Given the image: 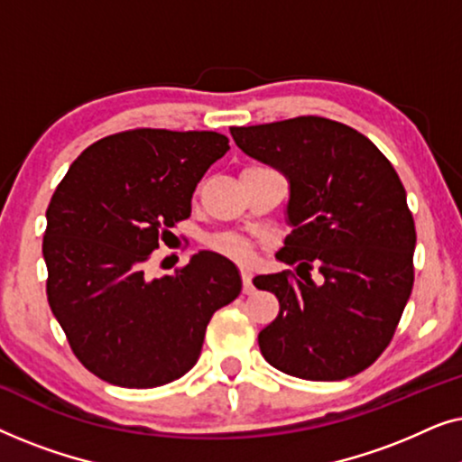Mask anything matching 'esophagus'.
I'll use <instances>...</instances> for the list:
<instances>
[{"label":"esophagus","instance_id":"esophagus-1","mask_svg":"<svg viewBox=\"0 0 462 462\" xmlns=\"http://www.w3.org/2000/svg\"><path fill=\"white\" fill-rule=\"evenodd\" d=\"M242 282H244V294H252L254 292V286H252V277L248 269H242Z\"/></svg>","mask_w":462,"mask_h":462}]
</instances>
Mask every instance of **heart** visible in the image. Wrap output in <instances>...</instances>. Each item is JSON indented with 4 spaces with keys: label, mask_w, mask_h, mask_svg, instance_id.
I'll return each instance as SVG.
<instances>
[{
    "label": "heart",
    "mask_w": 462,
    "mask_h": 462,
    "mask_svg": "<svg viewBox=\"0 0 462 462\" xmlns=\"http://www.w3.org/2000/svg\"><path fill=\"white\" fill-rule=\"evenodd\" d=\"M208 245H210V250L218 252V254H223L226 258H233V261H248L252 254L250 244L245 242L244 237L233 236V233H220V236H214L210 242H208Z\"/></svg>",
    "instance_id": "obj_1"
}]
</instances>
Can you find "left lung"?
I'll list each match as a JSON object with an SVG mask.
<instances>
[{
	"instance_id": "1",
	"label": "left lung",
	"mask_w": 462,
	"mask_h": 462,
	"mask_svg": "<svg viewBox=\"0 0 462 462\" xmlns=\"http://www.w3.org/2000/svg\"><path fill=\"white\" fill-rule=\"evenodd\" d=\"M231 136L290 180L294 229L277 258L299 269L254 277L280 300L258 334L263 357L305 381L359 374L389 346L414 286L416 229L400 176L374 143L326 117L231 128Z\"/></svg>"
}]
</instances>
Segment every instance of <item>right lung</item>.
<instances>
[{"label":"right lung","instance_id":"obj_1","mask_svg":"<svg viewBox=\"0 0 462 462\" xmlns=\"http://www.w3.org/2000/svg\"><path fill=\"white\" fill-rule=\"evenodd\" d=\"M226 151L218 132L125 130L90 144L56 187L42 245L48 302L75 357L103 381L153 389L187 374L212 315L242 292L236 264L208 250L174 275L144 277Z\"/></svg>","mask_w":462,"mask_h":462}]
</instances>
